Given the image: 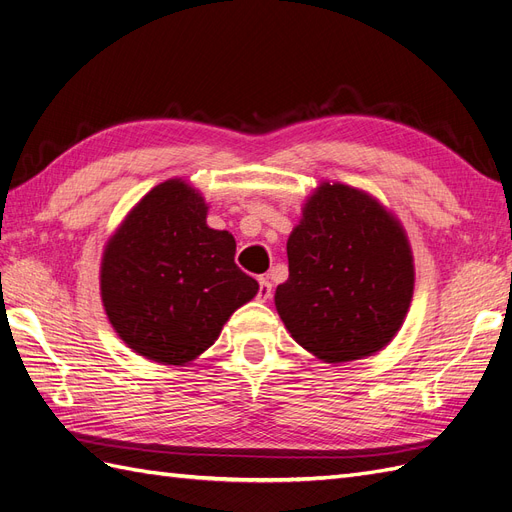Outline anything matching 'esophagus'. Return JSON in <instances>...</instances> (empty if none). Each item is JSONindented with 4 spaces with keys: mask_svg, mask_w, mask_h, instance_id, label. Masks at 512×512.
Here are the masks:
<instances>
[{
    "mask_svg": "<svg viewBox=\"0 0 512 512\" xmlns=\"http://www.w3.org/2000/svg\"><path fill=\"white\" fill-rule=\"evenodd\" d=\"M271 292H273V286L269 280H265V277H260L258 280V301H269L271 299Z\"/></svg>",
    "mask_w": 512,
    "mask_h": 512,
    "instance_id": "obj_1",
    "label": "esophagus"
}]
</instances>
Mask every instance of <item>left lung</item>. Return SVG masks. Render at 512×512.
Wrapping results in <instances>:
<instances>
[{
    "label": "left lung",
    "instance_id": "obj_1",
    "mask_svg": "<svg viewBox=\"0 0 512 512\" xmlns=\"http://www.w3.org/2000/svg\"><path fill=\"white\" fill-rule=\"evenodd\" d=\"M275 309L294 342L324 363L389 346L412 303L414 258L395 213L346 183L307 196L288 243Z\"/></svg>",
    "mask_w": 512,
    "mask_h": 512
}]
</instances>
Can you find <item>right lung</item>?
<instances>
[{"label":"right lung","instance_id":"obj_1","mask_svg":"<svg viewBox=\"0 0 512 512\" xmlns=\"http://www.w3.org/2000/svg\"><path fill=\"white\" fill-rule=\"evenodd\" d=\"M205 196L183 179L149 190L108 237L102 305L123 344L149 361L188 365L258 294L235 265L228 230L207 226Z\"/></svg>","mask_w":512,"mask_h":512}]
</instances>
